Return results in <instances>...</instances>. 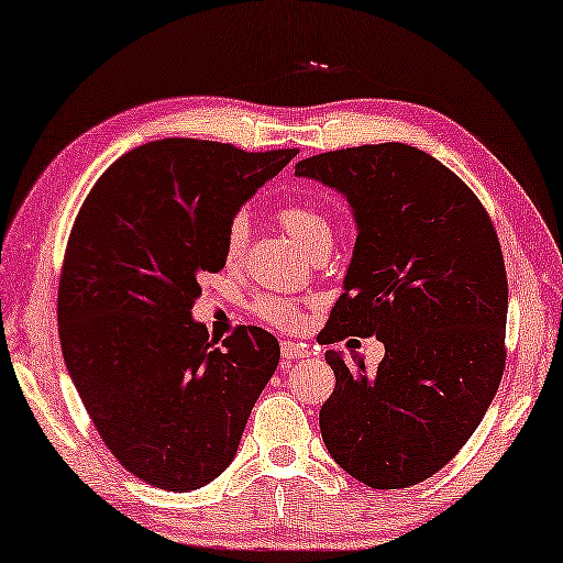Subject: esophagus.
<instances>
[{"label":"esophagus","instance_id":"34e87169","mask_svg":"<svg viewBox=\"0 0 563 563\" xmlns=\"http://www.w3.org/2000/svg\"><path fill=\"white\" fill-rule=\"evenodd\" d=\"M280 354H283V362H296V358H303L306 356V349L300 346V343L283 341L280 343Z\"/></svg>","mask_w":563,"mask_h":563}]
</instances>
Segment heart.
Masks as SVG:
<instances>
[{
	"label": "heart",
	"instance_id": "obj_1",
	"mask_svg": "<svg viewBox=\"0 0 563 563\" xmlns=\"http://www.w3.org/2000/svg\"><path fill=\"white\" fill-rule=\"evenodd\" d=\"M278 220L290 234L292 240L298 242L300 247L308 250V253H316L329 245L331 247V222L321 209L316 205H306V201H290L278 209ZM247 238H250V222L247 214L238 212L224 228V240H222V255L228 265H238L242 255L247 250ZM255 313L263 318V321L278 325V329H300L306 323V308L296 303V300L280 298V296H257L253 303Z\"/></svg>",
	"mask_w": 563,
	"mask_h": 563
}]
</instances>
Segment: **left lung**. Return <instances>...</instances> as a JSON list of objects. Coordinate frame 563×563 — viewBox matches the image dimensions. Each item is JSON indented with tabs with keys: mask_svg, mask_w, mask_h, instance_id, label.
<instances>
[{
	"mask_svg": "<svg viewBox=\"0 0 563 563\" xmlns=\"http://www.w3.org/2000/svg\"><path fill=\"white\" fill-rule=\"evenodd\" d=\"M298 176L346 195L358 238L321 343L376 335L384 358L325 351L335 387L318 422L368 488L438 473L470 440L506 368L508 278L490 214L438 158L407 144L303 158Z\"/></svg>",
	"mask_w": 563,
	"mask_h": 563,
	"instance_id": "obj_1",
	"label": "left lung"
}]
</instances>
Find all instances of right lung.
I'll return each mask as SVG.
<instances>
[{
  "instance_id": "add662e5",
  "label": "right lung",
  "mask_w": 563,
  "mask_h": 563,
  "mask_svg": "<svg viewBox=\"0 0 563 563\" xmlns=\"http://www.w3.org/2000/svg\"><path fill=\"white\" fill-rule=\"evenodd\" d=\"M298 148L164 139L96 181L67 238L57 325L100 440L141 481L187 493L232 463L280 346L238 325L217 346L191 306L224 267V228Z\"/></svg>"
}]
</instances>
